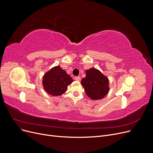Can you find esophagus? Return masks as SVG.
I'll list each match as a JSON object with an SVG mask.
<instances>
[{"instance_id":"obj_1","label":"esophagus","mask_w":153,"mask_h":153,"mask_svg":"<svg viewBox=\"0 0 153 153\" xmlns=\"http://www.w3.org/2000/svg\"><path fill=\"white\" fill-rule=\"evenodd\" d=\"M74 79L76 80V81H81V77H80V76H76V77H74Z\"/></svg>"}]
</instances>
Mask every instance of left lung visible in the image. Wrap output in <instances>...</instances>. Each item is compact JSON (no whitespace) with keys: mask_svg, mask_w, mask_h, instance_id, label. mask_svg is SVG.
<instances>
[{"mask_svg":"<svg viewBox=\"0 0 153 153\" xmlns=\"http://www.w3.org/2000/svg\"><path fill=\"white\" fill-rule=\"evenodd\" d=\"M86 76L81 81L87 95L92 100H100L109 91L108 79L95 68L86 70Z\"/></svg>","mask_w":153,"mask_h":153,"instance_id":"1","label":"left lung"}]
</instances>
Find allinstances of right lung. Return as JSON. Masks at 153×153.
<instances>
[{
  "label": "right lung",
  "mask_w": 153,
  "mask_h": 153,
  "mask_svg": "<svg viewBox=\"0 0 153 153\" xmlns=\"http://www.w3.org/2000/svg\"><path fill=\"white\" fill-rule=\"evenodd\" d=\"M73 80L59 66H55L46 72L43 78L44 89L50 95L59 96L67 91L68 86Z\"/></svg>",
  "instance_id": "add662e5"
}]
</instances>
